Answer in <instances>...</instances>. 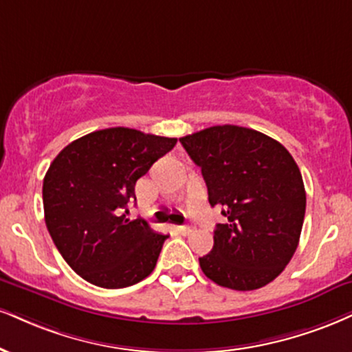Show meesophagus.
Instances as JSON below:
<instances>
[{
  "mask_svg": "<svg viewBox=\"0 0 352 352\" xmlns=\"http://www.w3.org/2000/svg\"><path fill=\"white\" fill-rule=\"evenodd\" d=\"M175 230H177V232H179V234L187 236V234H190V232L193 231V228L192 226H177Z\"/></svg>",
  "mask_w": 352,
  "mask_h": 352,
  "instance_id": "obj_1",
  "label": "esophagus"
}]
</instances>
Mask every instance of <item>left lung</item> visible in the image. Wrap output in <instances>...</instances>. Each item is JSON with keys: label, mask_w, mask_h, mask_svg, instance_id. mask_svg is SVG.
Instances as JSON below:
<instances>
[{"label": "left lung", "mask_w": 352, "mask_h": 352, "mask_svg": "<svg viewBox=\"0 0 352 352\" xmlns=\"http://www.w3.org/2000/svg\"><path fill=\"white\" fill-rule=\"evenodd\" d=\"M208 187L217 224L203 274L232 290H256L285 269L297 251L307 193L290 152L269 135L223 124L180 138Z\"/></svg>", "instance_id": "8db88e82"}]
</instances>
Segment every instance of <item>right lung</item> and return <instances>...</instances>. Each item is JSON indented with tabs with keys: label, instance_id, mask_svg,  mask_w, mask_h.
<instances>
[{
	"label": "right lung",
	"instance_id": "right-lung-1",
	"mask_svg": "<svg viewBox=\"0 0 352 352\" xmlns=\"http://www.w3.org/2000/svg\"><path fill=\"white\" fill-rule=\"evenodd\" d=\"M177 144L175 138L108 128L70 142L42 185L45 224L55 248L80 277L103 289L144 280L167 234L126 218L135 182Z\"/></svg>",
	"mask_w": 352,
	"mask_h": 352
}]
</instances>
